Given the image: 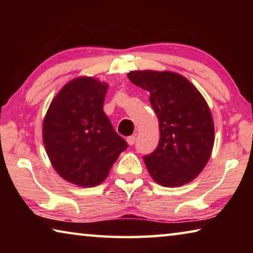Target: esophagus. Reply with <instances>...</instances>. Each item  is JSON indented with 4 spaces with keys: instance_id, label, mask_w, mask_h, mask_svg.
Returning a JSON list of instances; mask_svg holds the SVG:
<instances>
[{
    "instance_id": "esophagus-1",
    "label": "esophagus",
    "mask_w": 253,
    "mask_h": 253,
    "mask_svg": "<svg viewBox=\"0 0 253 253\" xmlns=\"http://www.w3.org/2000/svg\"><path fill=\"white\" fill-rule=\"evenodd\" d=\"M135 142H136V136L127 137V143H128V145H129V146H132V145L135 144Z\"/></svg>"
}]
</instances>
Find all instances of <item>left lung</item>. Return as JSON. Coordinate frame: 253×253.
<instances>
[{
	"label": "left lung",
	"mask_w": 253,
	"mask_h": 253,
	"mask_svg": "<svg viewBox=\"0 0 253 253\" xmlns=\"http://www.w3.org/2000/svg\"><path fill=\"white\" fill-rule=\"evenodd\" d=\"M128 79L151 93L160 123V143L145 165L160 185L190 183L205 168L214 145V124L207 101L185 77L172 71H130Z\"/></svg>",
	"instance_id": "8db88e82"
}]
</instances>
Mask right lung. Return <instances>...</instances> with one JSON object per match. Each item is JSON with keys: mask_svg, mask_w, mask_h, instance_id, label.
Instances as JSON below:
<instances>
[{"mask_svg": "<svg viewBox=\"0 0 253 253\" xmlns=\"http://www.w3.org/2000/svg\"><path fill=\"white\" fill-rule=\"evenodd\" d=\"M108 84L79 77L51 101L42 128L45 152L63 179L81 187L99 185L127 143L104 113Z\"/></svg>", "mask_w": 253, "mask_h": 253, "instance_id": "obj_1", "label": "right lung"}]
</instances>
